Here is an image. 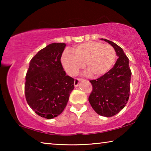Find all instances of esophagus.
<instances>
[{
  "mask_svg": "<svg viewBox=\"0 0 151 151\" xmlns=\"http://www.w3.org/2000/svg\"><path fill=\"white\" fill-rule=\"evenodd\" d=\"M82 79L81 78H76L75 79V82H74V85L75 86H77L79 84V82H80Z\"/></svg>",
  "mask_w": 151,
  "mask_h": 151,
  "instance_id": "1",
  "label": "esophagus"
}]
</instances>
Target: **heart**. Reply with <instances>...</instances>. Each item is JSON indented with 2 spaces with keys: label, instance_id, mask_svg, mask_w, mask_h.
Segmentation results:
<instances>
[{
  "label": "heart",
  "instance_id": "heart-1",
  "mask_svg": "<svg viewBox=\"0 0 151 151\" xmlns=\"http://www.w3.org/2000/svg\"><path fill=\"white\" fill-rule=\"evenodd\" d=\"M116 57L114 48L110 45L96 41L86 42L77 45L72 52L65 51L61 63L66 72L75 76L84 67L94 77L105 75L113 66Z\"/></svg>",
  "mask_w": 151,
  "mask_h": 151
}]
</instances>
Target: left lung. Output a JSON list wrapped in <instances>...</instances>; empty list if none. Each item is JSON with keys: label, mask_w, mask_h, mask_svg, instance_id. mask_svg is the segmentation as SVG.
I'll use <instances>...</instances> for the list:
<instances>
[{"label": "left lung", "mask_w": 151, "mask_h": 151, "mask_svg": "<svg viewBox=\"0 0 151 151\" xmlns=\"http://www.w3.org/2000/svg\"><path fill=\"white\" fill-rule=\"evenodd\" d=\"M104 40L112 46L119 58L105 75L90 81L93 90L88 101L97 114L110 117L118 114L129 101L132 73L122 48L111 40Z\"/></svg>", "instance_id": "1"}]
</instances>
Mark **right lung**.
Returning a JSON list of instances; mask_svg holds the SVG:
<instances>
[{
	"label": "right lung",
	"mask_w": 151,
	"mask_h": 151,
	"mask_svg": "<svg viewBox=\"0 0 151 151\" xmlns=\"http://www.w3.org/2000/svg\"><path fill=\"white\" fill-rule=\"evenodd\" d=\"M65 43H52L30 60L24 84L28 104L38 115L51 119L67 104L75 79L66 75L60 62Z\"/></svg>",
	"instance_id": "obj_1"
}]
</instances>
